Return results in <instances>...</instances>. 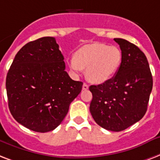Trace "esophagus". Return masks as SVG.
<instances>
[{"instance_id":"1","label":"esophagus","mask_w":160,"mask_h":160,"mask_svg":"<svg viewBox=\"0 0 160 160\" xmlns=\"http://www.w3.org/2000/svg\"><path fill=\"white\" fill-rule=\"evenodd\" d=\"M88 88H89V86L88 85V84L83 83V85H82V89H83V90H88Z\"/></svg>"}]
</instances>
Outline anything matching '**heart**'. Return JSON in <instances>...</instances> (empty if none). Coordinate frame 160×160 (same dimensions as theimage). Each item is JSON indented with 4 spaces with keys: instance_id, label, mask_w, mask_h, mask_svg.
Instances as JSON below:
<instances>
[{
    "instance_id": "heart-1",
    "label": "heart",
    "mask_w": 160,
    "mask_h": 160,
    "mask_svg": "<svg viewBox=\"0 0 160 160\" xmlns=\"http://www.w3.org/2000/svg\"><path fill=\"white\" fill-rule=\"evenodd\" d=\"M122 52L115 46L92 43L80 48L75 59L69 62L70 68L75 72L86 69V78L93 83H102L112 77L119 68Z\"/></svg>"
}]
</instances>
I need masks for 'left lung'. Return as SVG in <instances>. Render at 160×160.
Listing matches in <instances>:
<instances>
[{
	"label": "left lung",
	"instance_id": "8db88e82",
	"mask_svg": "<svg viewBox=\"0 0 160 160\" xmlns=\"http://www.w3.org/2000/svg\"><path fill=\"white\" fill-rule=\"evenodd\" d=\"M122 52L118 70L102 84L92 85L90 112L107 130L119 132L144 116L153 88V78L144 53L133 43L114 38Z\"/></svg>",
	"mask_w": 160,
	"mask_h": 160
}]
</instances>
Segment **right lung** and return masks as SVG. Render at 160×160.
<instances>
[{
	"label": "right lung",
	"mask_w": 160,
	"mask_h": 160,
	"mask_svg": "<svg viewBox=\"0 0 160 160\" xmlns=\"http://www.w3.org/2000/svg\"><path fill=\"white\" fill-rule=\"evenodd\" d=\"M63 60L55 38L44 37L23 46L12 62L6 81L10 112L31 130L55 129L81 92L82 82L69 77Z\"/></svg>",
	"instance_id": "add662e5"
}]
</instances>
